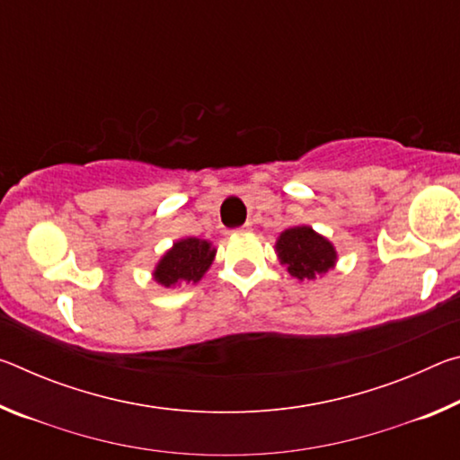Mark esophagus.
I'll use <instances>...</instances> for the list:
<instances>
[{
  "label": "esophagus",
  "mask_w": 460,
  "mask_h": 460,
  "mask_svg": "<svg viewBox=\"0 0 460 460\" xmlns=\"http://www.w3.org/2000/svg\"><path fill=\"white\" fill-rule=\"evenodd\" d=\"M249 229H252V223H245V225H243V227H239L237 231H249Z\"/></svg>",
  "instance_id": "1"
}]
</instances>
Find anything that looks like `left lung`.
I'll return each mask as SVG.
<instances>
[{
  "mask_svg": "<svg viewBox=\"0 0 460 460\" xmlns=\"http://www.w3.org/2000/svg\"><path fill=\"white\" fill-rule=\"evenodd\" d=\"M276 249L290 276L298 279H314L329 271L337 260L334 247L310 227L286 229Z\"/></svg>",
  "mask_w": 460,
  "mask_h": 460,
  "instance_id": "1",
  "label": "left lung"
}]
</instances>
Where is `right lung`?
<instances>
[{"label":"right lung","mask_w":460,"mask_h":460,"mask_svg":"<svg viewBox=\"0 0 460 460\" xmlns=\"http://www.w3.org/2000/svg\"><path fill=\"white\" fill-rule=\"evenodd\" d=\"M215 249L205 239L189 237L174 243V247L160 260L158 268L154 271L155 282L176 288L181 284L199 282L205 271L213 263Z\"/></svg>","instance_id":"right-lung-1"}]
</instances>
